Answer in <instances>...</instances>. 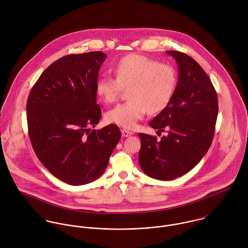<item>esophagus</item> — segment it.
I'll return each mask as SVG.
<instances>
[{"instance_id":"1","label":"esophagus","mask_w":248,"mask_h":248,"mask_svg":"<svg viewBox=\"0 0 248 248\" xmlns=\"http://www.w3.org/2000/svg\"><path fill=\"white\" fill-rule=\"evenodd\" d=\"M121 134H122V137L123 138H127V137H130L133 135V133L127 131V130H121Z\"/></svg>"}]
</instances>
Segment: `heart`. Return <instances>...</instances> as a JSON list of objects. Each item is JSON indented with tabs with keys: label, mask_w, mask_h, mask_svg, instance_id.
<instances>
[{
	"label": "heart",
	"mask_w": 248,
	"mask_h": 248,
	"mask_svg": "<svg viewBox=\"0 0 248 248\" xmlns=\"http://www.w3.org/2000/svg\"><path fill=\"white\" fill-rule=\"evenodd\" d=\"M115 78L102 76L96 81V94L106 103L114 102L128 89L127 102L109 109L107 119L125 129H133L146 114L157 113L170 103L176 87L173 67L140 54L122 57L112 68Z\"/></svg>",
	"instance_id": "b5f03b06"
}]
</instances>
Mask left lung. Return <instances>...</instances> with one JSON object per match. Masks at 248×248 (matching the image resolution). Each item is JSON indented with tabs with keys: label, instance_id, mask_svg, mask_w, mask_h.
I'll list each match as a JSON object with an SVG mask.
<instances>
[{
	"label": "left lung",
	"instance_id": "obj_1",
	"mask_svg": "<svg viewBox=\"0 0 248 248\" xmlns=\"http://www.w3.org/2000/svg\"><path fill=\"white\" fill-rule=\"evenodd\" d=\"M177 61L178 81L174 95L150 126L168 135L158 140L140 134L142 171L159 180H172L192 170L212 144L217 116V97L202 68L185 53L168 50Z\"/></svg>",
	"mask_w": 248,
	"mask_h": 248
}]
</instances>
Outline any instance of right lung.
<instances>
[{"label":"right lung","mask_w":248,"mask_h":248,"mask_svg":"<svg viewBox=\"0 0 248 248\" xmlns=\"http://www.w3.org/2000/svg\"><path fill=\"white\" fill-rule=\"evenodd\" d=\"M102 51L66 55L48 66L27 102L29 135L42 164L57 178L83 185L102 176L121 139L119 128L99 123L95 85Z\"/></svg>","instance_id":"obj_1"}]
</instances>
